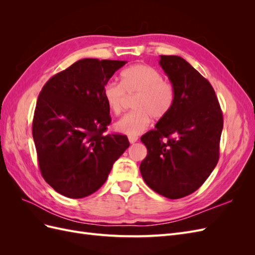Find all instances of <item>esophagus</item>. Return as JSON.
Listing matches in <instances>:
<instances>
[{"mask_svg":"<svg viewBox=\"0 0 255 255\" xmlns=\"http://www.w3.org/2000/svg\"><path fill=\"white\" fill-rule=\"evenodd\" d=\"M137 140H138V137L137 136H132V135L128 136V141L130 143H135Z\"/></svg>","mask_w":255,"mask_h":255,"instance_id":"34e87169","label":"esophagus"}]
</instances>
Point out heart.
Segmentation results:
<instances>
[{"instance_id":"obj_1","label":"heart","mask_w":255,"mask_h":255,"mask_svg":"<svg viewBox=\"0 0 255 255\" xmlns=\"http://www.w3.org/2000/svg\"><path fill=\"white\" fill-rule=\"evenodd\" d=\"M127 96L136 95L134 112L126 115L115 125V129L127 135H138L149 127L151 117L165 118L174 103V88L171 83L149 65H133L121 72L120 84L109 82L103 88L107 107L118 116L123 111Z\"/></svg>"}]
</instances>
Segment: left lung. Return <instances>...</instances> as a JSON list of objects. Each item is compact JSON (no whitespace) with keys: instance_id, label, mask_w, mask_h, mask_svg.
<instances>
[{"instance_id":"obj_1","label":"left lung","mask_w":255,"mask_h":255,"mask_svg":"<svg viewBox=\"0 0 255 255\" xmlns=\"http://www.w3.org/2000/svg\"><path fill=\"white\" fill-rule=\"evenodd\" d=\"M159 65L174 88V103L141 136L148 154L139 169L151 189L180 199L196 191L217 165L223 118L212 85L189 63L160 55Z\"/></svg>"}]
</instances>
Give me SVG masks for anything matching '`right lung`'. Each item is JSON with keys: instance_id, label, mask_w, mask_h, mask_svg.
Returning a JSON list of instances; mask_svg holds the SVG:
<instances>
[{"instance_id": "add662e5", "label": "right lung", "mask_w": 255, "mask_h": 255, "mask_svg": "<svg viewBox=\"0 0 255 255\" xmlns=\"http://www.w3.org/2000/svg\"><path fill=\"white\" fill-rule=\"evenodd\" d=\"M126 60L84 58L51 78L37 100L33 138L40 171L68 198L94 194L129 145L126 135H104L112 119L103 88Z\"/></svg>"}]
</instances>
